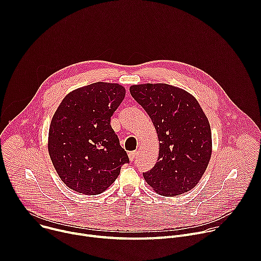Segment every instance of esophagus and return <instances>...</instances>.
<instances>
[{
	"instance_id": "obj_1",
	"label": "esophagus",
	"mask_w": 261,
	"mask_h": 261,
	"mask_svg": "<svg viewBox=\"0 0 261 261\" xmlns=\"http://www.w3.org/2000/svg\"><path fill=\"white\" fill-rule=\"evenodd\" d=\"M136 155H137V152L136 151H132V152H129L128 153V156H129V159L131 160V161H133L134 159H135V157H136Z\"/></svg>"
}]
</instances>
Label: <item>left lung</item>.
Returning <instances> with one entry per match:
<instances>
[{"instance_id": "obj_1", "label": "left lung", "mask_w": 261, "mask_h": 261, "mask_svg": "<svg viewBox=\"0 0 261 261\" xmlns=\"http://www.w3.org/2000/svg\"><path fill=\"white\" fill-rule=\"evenodd\" d=\"M130 93L152 119L160 141L157 163L144 179L162 196L190 191L212 155L211 127L198 101L166 84L131 86Z\"/></svg>"}]
</instances>
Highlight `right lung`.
<instances>
[{
  "label": "right lung",
  "mask_w": 261,
  "mask_h": 261,
  "mask_svg": "<svg viewBox=\"0 0 261 261\" xmlns=\"http://www.w3.org/2000/svg\"><path fill=\"white\" fill-rule=\"evenodd\" d=\"M125 94L119 84L99 82L70 92L56 110L48 153L61 179L75 192H104L129 162L110 126Z\"/></svg>",
  "instance_id": "right-lung-1"
}]
</instances>
